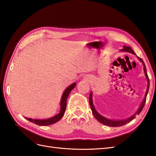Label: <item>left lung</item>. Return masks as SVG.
Segmentation results:
<instances>
[{"label":"left lung","instance_id":"obj_1","mask_svg":"<svg viewBox=\"0 0 156 156\" xmlns=\"http://www.w3.org/2000/svg\"><path fill=\"white\" fill-rule=\"evenodd\" d=\"M122 51H126V52H128V53H131L133 55H136L134 51L132 50V49L130 48V47H128V46H123V49H121ZM137 58H139V60L141 62L143 63V66H144V74L146 75V79H147V81H148V88H147V90H146V94H145V97H144V100L143 101L142 103H141V105L139 107V108L138 109V111H136L135 112V114H134L133 116H131V117L128 118V119H124V120H110V119H107V118L101 116V115L99 114V113L97 112V111L95 109V107H94V105H93V101H92V92H90V96H89V103H90V107H91V109H92V112L93 113L94 116H95L96 119H97L98 121H99L100 122V123L104 124V125H106V126H111V127H119V126H122L123 125H125L127 123H128V122H131L132 120H133L135 118V115H139L140 112L142 111L143 108L145 105V102H146V96H147V94H148V90H149V86H150V83H149V78H148V74H147V72H146V66H145V64L144 62V61L142 60V58H140L139 57Z\"/></svg>","mask_w":156,"mask_h":156}]
</instances>
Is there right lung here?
I'll use <instances>...</instances> for the list:
<instances>
[{
  "instance_id": "add662e5",
  "label": "right lung",
  "mask_w": 156,
  "mask_h": 156,
  "mask_svg": "<svg viewBox=\"0 0 156 156\" xmlns=\"http://www.w3.org/2000/svg\"><path fill=\"white\" fill-rule=\"evenodd\" d=\"M76 85V83H74L73 84H71L70 86H69L65 90V91L64 92L62 98H61V101H60V111L59 112L58 114L55 115V116L50 118V119H44V120H38V119H29V118H26V119L29 120L31 122H33L37 125L39 126H49L53 124L55 122L59 121L61 119H62L65 111H66V102H67V98L69 96V93L72 90L73 88Z\"/></svg>"
}]
</instances>
